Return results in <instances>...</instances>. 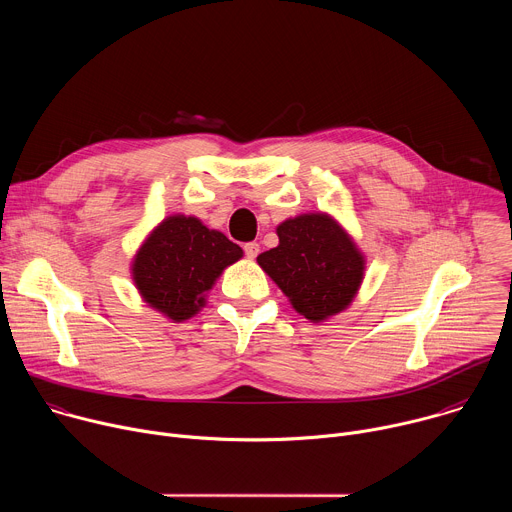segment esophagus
Here are the masks:
<instances>
[{"mask_svg":"<svg viewBox=\"0 0 512 512\" xmlns=\"http://www.w3.org/2000/svg\"><path fill=\"white\" fill-rule=\"evenodd\" d=\"M259 251H261V249H259V243H247V245H245V255H247L249 259H255V257L259 255Z\"/></svg>","mask_w":512,"mask_h":512,"instance_id":"esophagus-1","label":"esophagus"}]
</instances>
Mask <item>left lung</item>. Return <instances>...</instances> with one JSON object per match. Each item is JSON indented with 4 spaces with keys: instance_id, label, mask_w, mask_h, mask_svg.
Segmentation results:
<instances>
[{
    "instance_id": "1",
    "label": "left lung",
    "mask_w": 512,
    "mask_h": 512,
    "mask_svg": "<svg viewBox=\"0 0 512 512\" xmlns=\"http://www.w3.org/2000/svg\"><path fill=\"white\" fill-rule=\"evenodd\" d=\"M279 245L257 257L300 316L320 324L356 298L367 257L328 212L289 216L275 229Z\"/></svg>"
}]
</instances>
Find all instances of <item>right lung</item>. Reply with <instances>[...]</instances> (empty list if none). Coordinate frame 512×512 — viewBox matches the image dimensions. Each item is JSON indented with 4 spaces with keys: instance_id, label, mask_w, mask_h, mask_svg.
Segmentation results:
<instances>
[{
    "instance_id": "add662e5",
    "label": "right lung",
    "mask_w": 512,
    "mask_h": 512,
    "mask_svg": "<svg viewBox=\"0 0 512 512\" xmlns=\"http://www.w3.org/2000/svg\"><path fill=\"white\" fill-rule=\"evenodd\" d=\"M243 249L200 218L170 214L141 241L131 279L141 300L172 322H186L206 306L208 291Z\"/></svg>"
}]
</instances>
